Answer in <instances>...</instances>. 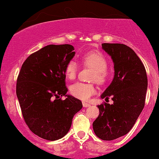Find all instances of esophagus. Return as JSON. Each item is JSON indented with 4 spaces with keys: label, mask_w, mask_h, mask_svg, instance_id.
<instances>
[{
    "label": "esophagus",
    "mask_w": 159,
    "mask_h": 159,
    "mask_svg": "<svg viewBox=\"0 0 159 159\" xmlns=\"http://www.w3.org/2000/svg\"><path fill=\"white\" fill-rule=\"evenodd\" d=\"M83 107H87L90 106V104L88 103H86V102H83Z\"/></svg>",
    "instance_id": "34e87169"
}]
</instances>
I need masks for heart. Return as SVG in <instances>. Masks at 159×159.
<instances>
[{"mask_svg":"<svg viewBox=\"0 0 159 159\" xmlns=\"http://www.w3.org/2000/svg\"><path fill=\"white\" fill-rule=\"evenodd\" d=\"M81 62L85 66L93 69L92 80L98 83H103L107 79V61L102 53L99 52H89L83 55ZM77 65L73 61H70L65 68L66 77L69 80H74L77 73ZM70 92L76 98L86 100L96 93V88L92 83H85L78 82L71 85Z\"/></svg>","mask_w":159,"mask_h":159,"instance_id":"obj_1","label":"heart"}]
</instances>
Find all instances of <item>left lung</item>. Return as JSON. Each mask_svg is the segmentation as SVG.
Wrapping results in <instances>:
<instances>
[{"instance_id":"1","label":"left lung","mask_w":159,"mask_h":159,"mask_svg":"<svg viewBox=\"0 0 159 159\" xmlns=\"http://www.w3.org/2000/svg\"><path fill=\"white\" fill-rule=\"evenodd\" d=\"M102 48L114 63V77L101 98L111 97L113 104L98 105V117L93 123L95 134L112 141L131 131L145 103L148 78L144 64L126 45L103 43Z\"/></svg>"}]
</instances>
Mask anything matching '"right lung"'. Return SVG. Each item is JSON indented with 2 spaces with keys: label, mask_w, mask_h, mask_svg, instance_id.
I'll use <instances>...</instances> for the list:
<instances>
[{
  "label": "right lung",
  "mask_w": 159,
  "mask_h": 159,
  "mask_svg": "<svg viewBox=\"0 0 159 159\" xmlns=\"http://www.w3.org/2000/svg\"><path fill=\"white\" fill-rule=\"evenodd\" d=\"M69 44L48 45L30 55L17 79L16 94L26 125L34 134L56 141L70 131L73 116L83 107L66 95L65 68L75 55ZM67 97L62 100L61 97Z\"/></svg>",
  "instance_id": "add662e5"
}]
</instances>
